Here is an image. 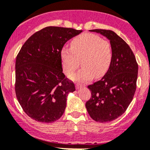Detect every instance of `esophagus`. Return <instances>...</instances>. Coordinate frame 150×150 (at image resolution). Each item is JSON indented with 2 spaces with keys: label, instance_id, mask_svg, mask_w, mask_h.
Segmentation results:
<instances>
[{
  "label": "esophagus",
  "instance_id": "1",
  "mask_svg": "<svg viewBox=\"0 0 150 150\" xmlns=\"http://www.w3.org/2000/svg\"><path fill=\"white\" fill-rule=\"evenodd\" d=\"M84 85L83 84H76V88L77 89H78V88H82V87H84Z\"/></svg>",
  "mask_w": 150,
  "mask_h": 150
}]
</instances>
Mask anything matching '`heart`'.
<instances>
[{
    "mask_svg": "<svg viewBox=\"0 0 150 150\" xmlns=\"http://www.w3.org/2000/svg\"><path fill=\"white\" fill-rule=\"evenodd\" d=\"M61 59L64 73H73L80 64L83 68L70 77L76 81L88 82L93 77L100 78L107 72L112 60L111 45L99 36L85 33L74 38L70 49L63 47Z\"/></svg>",
    "mask_w": 150,
    "mask_h": 150,
    "instance_id": "obj_1",
    "label": "heart"
}]
</instances>
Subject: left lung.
<instances>
[{
	"label": "left lung",
	"mask_w": 150,
	"mask_h": 150,
	"mask_svg": "<svg viewBox=\"0 0 150 150\" xmlns=\"http://www.w3.org/2000/svg\"><path fill=\"white\" fill-rule=\"evenodd\" d=\"M110 41L112 60L101 80L88 86L91 97L86 103L90 116L100 123L121 116L132 102L137 88L138 64L129 46L114 31L90 30Z\"/></svg>",
	"instance_id": "left-lung-1"
}]
</instances>
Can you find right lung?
<instances>
[{
  "label": "right lung",
  "instance_id": "obj_1",
  "mask_svg": "<svg viewBox=\"0 0 150 150\" xmlns=\"http://www.w3.org/2000/svg\"><path fill=\"white\" fill-rule=\"evenodd\" d=\"M83 31L47 26L26 40L16 59L15 91L24 112L34 120H58L75 85L62 72L61 50Z\"/></svg>",
  "mask_w": 150,
  "mask_h": 150
}]
</instances>
